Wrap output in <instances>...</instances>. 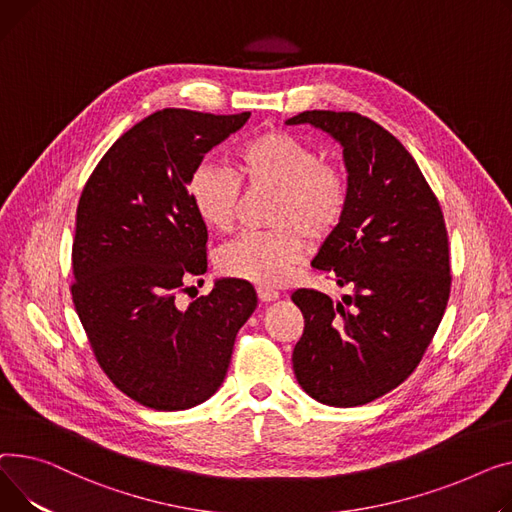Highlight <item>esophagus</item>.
<instances>
[{"instance_id":"34e87169","label":"esophagus","mask_w":512,"mask_h":512,"mask_svg":"<svg viewBox=\"0 0 512 512\" xmlns=\"http://www.w3.org/2000/svg\"><path fill=\"white\" fill-rule=\"evenodd\" d=\"M256 293H258L260 302H264V304L275 302V299H279V291L273 289V287H266V285H258V287H256Z\"/></svg>"}]
</instances>
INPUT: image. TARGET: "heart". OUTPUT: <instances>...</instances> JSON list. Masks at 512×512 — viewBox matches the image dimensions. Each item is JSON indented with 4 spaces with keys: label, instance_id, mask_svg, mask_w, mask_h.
Returning a JSON list of instances; mask_svg holds the SVG:
<instances>
[{
    "label": "heart",
    "instance_id": "obj_1",
    "mask_svg": "<svg viewBox=\"0 0 512 512\" xmlns=\"http://www.w3.org/2000/svg\"><path fill=\"white\" fill-rule=\"evenodd\" d=\"M270 192L266 231L237 237L217 254L223 275L260 285H279L302 260L308 237L322 244L343 225L351 186L347 173L320 159L318 150L283 130H266L235 150V171L202 163L190 177V200L198 217L229 233L242 215L244 192Z\"/></svg>",
    "mask_w": 512,
    "mask_h": 512
}]
</instances>
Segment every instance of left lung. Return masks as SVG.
Returning a JSON list of instances; mask_svg holds the SVG:
<instances>
[{"instance_id": "1", "label": "left lung", "mask_w": 512, "mask_h": 512, "mask_svg": "<svg viewBox=\"0 0 512 512\" xmlns=\"http://www.w3.org/2000/svg\"><path fill=\"white\" fill-rule=\"evenodd\" d=\"M287 124L341 142L351 186L347 217L312 266L353 293L339 304L316 289L291 295L304 314L293 372L324 405H366L411 376L444 316L453 281L444 215L405 146L372 119L304 111Z\"/></svg>"}]
</instances>
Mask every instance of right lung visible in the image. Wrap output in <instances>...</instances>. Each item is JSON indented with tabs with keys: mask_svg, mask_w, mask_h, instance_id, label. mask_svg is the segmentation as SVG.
Segmentation results:
<instances>
[{
	"mask_svg": "<svg viewBox=\"0 0 512 512\" xmlns=\"http://www.w3.org/2000/svg\"><path fill=\"white\" fill-rule=\"evenodd\" d=\"M235 115L163 109L103 155L78 200L72 299L107 378L157 411L190 409L225 380L237 330L256 310L248 281L221 279L182 310L186 281L206 273L208 231L190 177L242 128Z\"/></svg>",
	"mask_w": 512,
	"mask_h": 512,
	"instance_id": "obj_1",
	"label": "right lung"
}]
</instances>
